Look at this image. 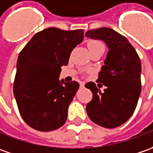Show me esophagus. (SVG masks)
<instances>
[{"instance_id":"esophagus-1","label":"esophagus","mask_w":153,"mask_h":153,"mask_svg":"<svg viewBox=\"0 0 153 153\" xmlns=\"http://www.w3.org/2000/svg\"><path fill=\"white\" fill-rule=\"evenodd\" d=\"M79 85H80V87H82V88H83V87H85V82H83V81L79 82Z\"/></svg>"}]
</instances>
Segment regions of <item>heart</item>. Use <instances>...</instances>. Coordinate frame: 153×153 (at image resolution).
I'll return each instance as SVG.
<instances>
[{
    "mask_svg": "<svg viewBox=\"0 0 153 153\" xmlns=\"http://www.w3.org/2000/svg\"><path fill=\"white\" fill-rule=\"evenodd\" d=\"M97 45H102V44L99 41H96V40H93V41H90L88 46L89 47H92V46H97Z\"/></svg>",
    "mask_w": 153,
    "mask_h": 153,
    "instance_id": "1",
    "label": "heart"
}]
</instances>
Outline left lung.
<instances>
[{
  "instance_id": "obj_1",
  "label": "left lung",
  "mask_w": 153,
  "mask_h": 153,
  "mask_svg": "<svg viewBox=\"0 0 153 153\" xmlns=\"http://www.w3.org/2000/svg\"><path fill=\"white\" fill-rule=\"evenodd\" d=\"M85 36L105 42L108 48L97 81L107 86L104 92L94 82L85 84L93 94L86 112L95 124L113 129L131 117L141 91V64L138 54L124 36L109 28L88 30Z\"/></svg>"
}]
</instances>
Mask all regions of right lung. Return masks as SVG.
Listing matches in <instances>:
<instances>
[{
	"label": "right lung",
	"mask_w": 153,
	"mask_h": 153,
	"mask_svg": "<svg viewBox=\"0 0 153 153\" xmlns=\"http://www.w3.org/2000/svg\"><path fill=\"white\" fill-rule=\"evenodd\" d=\"M83 34V29L48 28L34 34L19 53L13 93L22 118L31 128L51 131L65 124L79 84L60 80L61 67L68 65Z\"/></svg>",
	"instance_id": "right-lung-1"
}]
</instances>
